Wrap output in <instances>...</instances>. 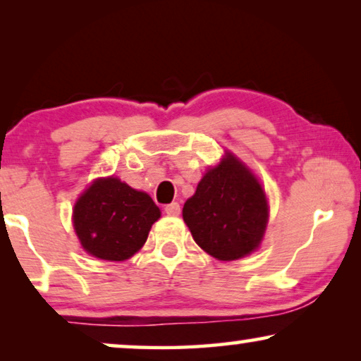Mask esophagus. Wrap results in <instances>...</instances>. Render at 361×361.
Returning <instances> with one entry per match:
<instances>
[{
    "label": "esophagus",
    "mask_w": 361,
    "mask_h": 361,
    "mask_svg": "<svg viewBox=\"0 0 361 361\" xmlns=\"http://www.w3.org/2000/svg\"><path fill=\"white\" fill-rule=\"evenodd\" d=\"M164 212L167 215H172V216H177L180 214V205L177 204V202H172V204H169V205H166L164 207Z\"/></svg>",
    "instance_id": "esophagus-1"
}]
</instances>
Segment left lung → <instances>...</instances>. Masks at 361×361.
<instances>
[{
  "instance_id": "1",
  "label": "left lung",
  "mask_w": 361,
  "mask_h": 361,
  "mask_svg": "<svg viewBox=\"0 0 361 361\" xmlns=\"http://www.w3.org/2000/svg\"><path fill=\"white\" fill-rule=\"evenodd\" d=\"M192 238L219 261H236L263 243L269 202L258 176L233 152L225 149L202 176L195 194L182 209Z\"/></svg>"
}]
</instances>
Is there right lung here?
<instances>
[{
	"mask_svg": "<svg viewBox=\"0 0 361 361\" xmlns=\"http://www.w3.org/2000/svg\"><path fill=\"white\" fill-rule=\"evenodd\" d=\"M161 210L149 194L133 189L118 176L97 177L78 195L72 225L87 255L126 261L145 246Z\"/></svg>",
	"mask_w": 361,
	"mask_h": 361,
	"instance_id": "obj_1",
	"label": "right lung"
}]
</instances>
